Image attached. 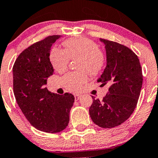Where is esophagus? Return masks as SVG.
<instances>
[{
  "label": "esophagus",
  "instance_id": "esophagus-1",
  "mask_svg": "<svg viewBox=\"0 0 158 158\" xmlns=\"http://www.w3.org/2000/svg\"><path fill=\"white\" fill-rule=\"evenodd\" d=\"M81 96L80 95V94H74V99H75V100L77 101V100H79L80 99H81Z\"/></svg>",
  "mask_w": 158,
  "mask_h": 158
}]
</instances>
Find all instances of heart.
<instances>
[{
	"mask_svg": "<svg viewBox=\"0 0 158 158\" xmlns=\"http://www.w3.org/2000/svg\"><path fill=\"white\" fill-rule=\"evenodd\" d=\"M65 51L57 47L50 52V61L55 71L63 73L67 70L70 59L77 60L79 72H71L62 79L66 89L72 92H79L88 80L87 73L91 75L98 74L103 68L105 57L97 45L85 38L71 39L64 43Z\"/></svg>",
	"mask_w": 158,
	"mask_h": 158,
	"instance_id": "obj_1",
	"label": "heart"
}]
</instances>
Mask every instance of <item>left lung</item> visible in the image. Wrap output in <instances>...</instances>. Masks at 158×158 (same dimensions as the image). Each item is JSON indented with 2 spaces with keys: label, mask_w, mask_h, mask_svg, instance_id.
<instances>
[{
  "label": "left lung",
  "mask_w": 158,
  "mask_h": 158,
  "mask_svg": "<svg viewBox=\"0 0 158 158\" xmlns=\"http://www.w3.org/2000/svg\"><path fill=\"white\" fill-rule=\"evenodd\" d=\"M100 41L105 45L106 66L97 81L110 87L101 101L92 96L89 113L96 125L110 128L124 123L134 112L142 87V71L138 56L128 47Z\"/></svg>",
  "instance_id": "1"
}]
</instances>
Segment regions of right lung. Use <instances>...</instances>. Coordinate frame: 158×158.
Wrapping results in <instances>:
<instances>
[{
    "instance_id": "obj_1",
    "label": "right lung",
    "mask_w": 158,
    "mask_h": 158,
    "mask_svg": "<svg viewBox=\"0 0 158 158\" xmlns=\"http://www.w3.org/2000/svg\"><path fill=\"white\" fill-rule=\"evenodd\" d=\"M61 37L51 35L34 43L19 55L13 68L14 93L21 111L33 127L48 133L67 127L74 102L71 94L59 95L45 87L55 73L49 58L51 47Z\"/></svg>"
}]
</instances>
